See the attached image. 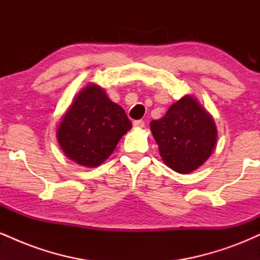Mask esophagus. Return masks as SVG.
<instances>
[{
    "mask_svg": "<svg viewBox=\"0 0 260 260\" xmlns=\"http://www.w3.org/2000/svg\"><path fill=\"white\" fill-rule=\"evenodd\" d=\"M133 126L137 127V128H142V127L145 126V122L143 120H137V121L133 122Z\"/></svg>",
    "mask_w": 260,
    "mask_h": 260,
    "instance_id": "34e87169",
    "label": "esophagus"
}]
</instances>
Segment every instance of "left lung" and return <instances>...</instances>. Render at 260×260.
<instances>
[{"label": "left lung", "mask_w": 260, "mask_h": 260, "mask_svg": "<svg viewBox=\"0 0 260 260\" xmlns=\"http://www.w3.org/2000/svg\"><path fill=\"white\" fill-rule=\"evenodd\" d=\"M150 129L164 162L176 172L189 174L203 165L215 148L217 131L211 116L192 96H184Z\"/></svg>", "instance_id": "1"}]
</instances>
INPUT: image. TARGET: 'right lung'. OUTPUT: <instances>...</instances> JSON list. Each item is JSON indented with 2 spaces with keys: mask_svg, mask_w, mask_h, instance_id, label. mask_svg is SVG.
I'll return each mask as SVG.
<instances>
[{
  "mask_svg": "<svg viewBox=\"0 0 260 260\" xmlns=\"http://www.w3.org/2000/svg\"><path fill=\"white\" fill-rule=\"evenodd\" d=\"M132 128L120 105L112 103L100 86L83 89L62 118L57 139L71 160L88 168L104 162L118 140Z\"/></svg>",
  "mask_w": 260,
  "mask_h": 260,
  "instance_id": "add662e5",
  "label": "right lung"
}]
</instances>
